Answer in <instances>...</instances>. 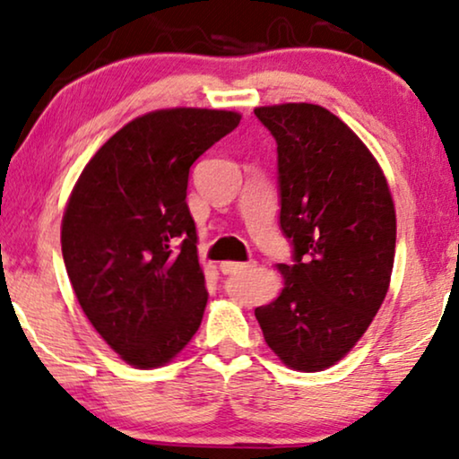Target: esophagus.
<instances>
[{"label": "esophagus", "mask_w": 459, "mask_h": 459, "mask_svg": "<svg viewBox=\"0 0 459 459\" xmlns=\"http://www.w3.org/2000/svg\"><path fill=\"white\" fill-rule=\"evenodd\" d=\"M255 266H257L255 262H222L221 264L224 274H238V273H245V270H251Z\"/></svg>", "instance_id": "1"}]
</instances>
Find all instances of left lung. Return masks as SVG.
<instances>
[{"label": "left lung", "mask_w": 459, "mask_h": 459, "mask_svg": "<svg viewBox=\"0 0 459 459\" xmlns=\"http://www.w3.org/2000/svg\"><path fill=\"white\" fill-rule=\"evenodd\" d=\"M276 141L281 230L293 264L285 289L255 307L264 339L287 366L318 372L370 326L389 289L395 208L380 166L345 122L314 103L255 108Z\"/></svg>", "instance_id": "8db88e82"}]
</instances>
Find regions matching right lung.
I'll list each match as a JSON object with an SVG mask.
<instances>
[{
    "mask_svg": "<svg viewBox=\"0 0 459 459\" xmlns=\"http://www.w3.org/2000/svg\"><path fill=\"white\" fill-rule=\"evenodd\" d=\"M241 116L172 108L109 137L76 180L62 255L82 312L137 368L170 361L202 325L208 289L186 205L189 170Z\"/></svg>",
    "mask_w": 459,
    "mask_h": 459,
    "instance_id": "add662e5",
    "label": "right lung"
}]
</instances>
